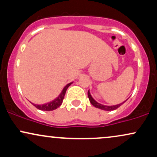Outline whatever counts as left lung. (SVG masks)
I'll return each instance as SVG.
<instances>
[{"label":"left lung","instance_id":"1","mask_svg":"<svg viewBox=\"0 0 157 157\" xmlns=\"http://www.w3.org/2000/svg\"><path fill=\"white\" fill-rule=\"evenodd\" d=\"M88 97H89V99L90 100V102H91L92 105L94 106V107L96 108H98V109H102V110H105V111H113V110H115L117 109H118L119 107H120V105H122V104H123L124 102H122V103L120 104H118V105H111V106H109V105H102V104L99 103V102H97V101H95L93 99V97H91V94H90L89 91H88Z\"/></svg>","mask_w":157,"mask_h":157}]
</instances>
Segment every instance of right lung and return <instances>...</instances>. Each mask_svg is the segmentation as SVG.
Returning a JSON list of instances; mask_svg holds the SVG:
<instances>
[{"instance_id":"right-lung-1","label":"right lung","mask_w":157,"mask_h":157,"mask_svg":"<svg viewBox=\"0 0 157 157\" xmlns=\"http://www.w3.org/2000/svg\"><path fill=\"white\" fill-rule=\"evenodd\" d=\"M71 84H72V82H70V83L66 85L64 87V89H63L60 94L59 95L57 98L55 99V100H52V101L47 102V103L46 104H43V105H37V104H33V105H35L37 109L41 110V111H53V110L57 109V108H58L59 106H60L61 104H62L66 90H67L68 88L69 87Z\"/></svg>"}]
</instances>
